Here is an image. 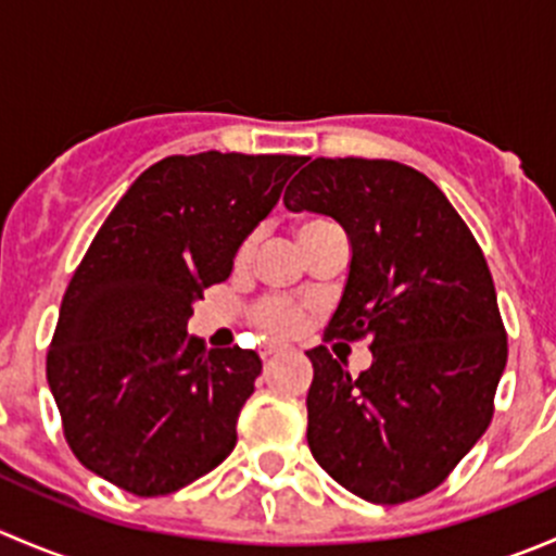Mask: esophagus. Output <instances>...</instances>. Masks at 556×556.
Wrapping results in <instances>:
<instances>
[{"instance_id":"1","label":"esophagus","mask_w":556,"mask_h":556,"mask_svg":"<svg viewBox=\"0 0 556 556\" xmlns=\"http://www.w3.org/2000/svg\"><path fill=\"white\" fill-rule=\"evenodd\" d=\"M285 352V346H266V350L261 352L263 361H271V357H279Z\"/></svg>"}]
</instances>
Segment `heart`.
I'll list each match as a JSON object with an SVG mask.
<instances>
[{
	"instance_id": "b5f03b06",
	"label": "heart",
	"mask_w": 556,
	"mask_h": 556,
	"mask_svg": "<svg viewBox=\"0 0 556 556\" xmlns=\"http://www.w3.org/2000/svg\"><path fill=\"white\" fill-rule=\"evenodd\" d=\"M323 223H328V220H304L301 223L299 239L306 237V233L314 231L317 226H323ZM252 247H255L252 239H244L242 247H239V252H237L239 266L250 261ZM252 319H255V325L263 330V333L285 339V336H295L301 328H304L306 319H309V309H306V304L282 299V295H266V299L257 301L255 309H252Z\"/></svg>"
}]
</instances>
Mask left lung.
<instances>
[{"instance_id":"8db88e82","label":"left lung","mask_w":556,"mask_h":556,"mask_svg":"<svg viewBox=\"0 0 556 556\" xmlns=\"http://www.w3.org/2000/svg\"><path fill=\"white\" fill-rule=\"evenodd\" d=\"M285 206L330 215L350 237L325 341L368 339L374 355L355 377L328 346L306 352L314 459L368 503L428 495L490 428L508 361L484 252L439 185L397 161L314 159Z\"/></svg>"}]
</instances>
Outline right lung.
I'll return each instance as SVG.
<instances>
[{
  "label": "right lung",
  "instance_id": "1",
  "mask_svg": "<svg viewBox=\"0 0 556 556\" xmlns=\"http://www.w3.org/2000/svg\"><path fill=\"white\" fill-rule=\"evenodd\" d=\"M301 155H169L134 179L61 301L48 384L75 457L139 497L169 495L237 446L255 392L252 350L188 336L193 304L228 279Z\"/></svg>",
  "mask_w": 556,
  "mask_h": 556
}]
</instances>
